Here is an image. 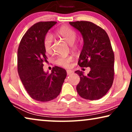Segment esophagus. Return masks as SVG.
Listing matches in <instances>:
<instances>
[{"label": "esophagus", "mask_w": 132, "mask_h": 132, "mask_svg": "<svg viewBox=\"0 0 132 132\" xmlns=\"http://www.w3.org/2000/svg\"><path fill=\"white\" fill-rule=\"evenodd\" d=\"M73 71H72V70H67V75H71V74H73Z\"/></svg>", "instance_id": "obj_1"}]
</instances>
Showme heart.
<instances>
[{
  "mask_svg": "<svg viewBox=\"0 0 132 132\" xmlns=\"http://www.w3.org/2000/svg\"><path fill=\"white\" fill-rule=\"evenodd\" d=\"M57 36L62 38L65 41L69 43L70 47L73 50L79 49V45L75 41L76 39L77 34L73 29L67 26H62L56 32ZM43 47L44 51L48 54L52 53V47H53V38L50 34H46L43 39ZM73 59L71 56H59L55 59V62L57 65L64 68H68Z\"/></svg>",
  "mask_w": 132,
  "mask_h": 132,
  "instance_id": "b5f03b06",
  "label": "heart"
}]
</instances>
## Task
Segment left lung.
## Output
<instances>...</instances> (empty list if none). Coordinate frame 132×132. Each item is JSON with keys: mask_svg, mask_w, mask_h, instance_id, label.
Segmentation results:
<instances>
[{"mask_svg": "<svg viewBox=\"0 0 132 132\" xmlns=\"http://www.w3.org/2000/svg\"><path fill=\"white\" fill-rule=\"evenodd\" d=\"M70 24L80 32L84 41L79 65L91 68L86 76L79 70L75 71L80 77L77 91L86 100H98L108 93L114 79V53L109 38L103 29L91 21Z\"/></svg>", "mask_w": 132, "mask_h": 132, "instance_id": "left-lung-1", "label": "left lung"}]
</instances>
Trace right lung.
I'll use <instances>...</instances> for the list:
<instances>
[{
	"mask_svg": "<svg viewBox=\"0 0 132 132\" xmlns=\"http://www.w3.org/2000/svg\"><path fill=\"white\" fill-rule=\"evenodd\" d=\"M56 21H40L32 26L23 35L17 51V70L27 93L34 100L46 102L53 100L61 93L67 76L64 68L55 66L52 73H45L47 62L43 39Z\"/></svg>",
	"mask_w": 132,
	"mask_h": 132,
	"instance_id": "right-lung-1",
	"label": "right lung"
}]
</instances>
